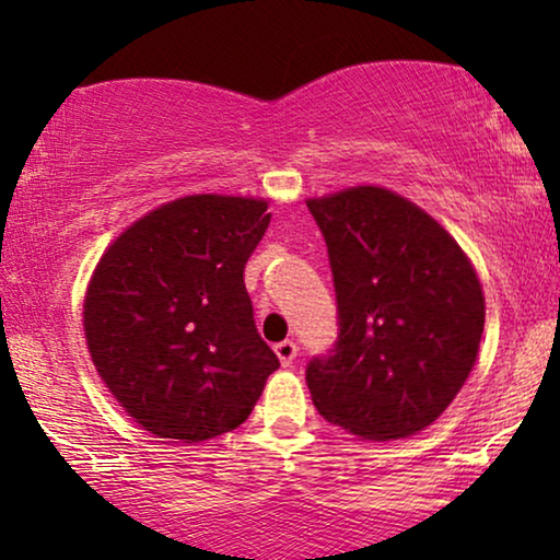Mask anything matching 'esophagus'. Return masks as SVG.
<instances>
[{"mask_svg":"<svg viewBox=\"0 0 560 560\" xmlns=\"http://www.w3.org/2000/svg\"><path fill=\"white\" fill-rule=\"evenodd\" d=\"M275 354H278V359L282 362V366H290L293 364V359L298 354V347L290 339L275 343Z\"/></svg>","mask_w":560,"mask_h":560,"instance_id":"obj_1","label":"esophagus"}]
</instances>
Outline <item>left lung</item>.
<instances>
[{
    "instance_id": "1",
    "label": "left lung",
    "mask_w": 560,
    "mask_h": 560,
    "mask_svg": "<svg viewBox=\"0 0 560 560\" xmlns=\"http://www.w3.org/2000/svg\"><path fill=\"white\" fill-rule=\"evenodd\" d=\"M326 240L339 336L305 366L328 423L372 441L431 425L469 377L485 295L439 221L393 190L359 186L311 198Z\"/></svg>"
}]
</instances>
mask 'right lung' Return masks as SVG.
<instances>
[{"label":"right lung","instance_id":"obj_1","mask_svg":"<svg viewBox=\"0 0 560 560\" xmlns=\"http://www.w3.org/2000/svg\"><path fill=\"white\" fill-rule=\"evenodd\" d=\"M267 226V201L186 196L129 226L96 265L83 303L91 359L158 439L234 431L280 366L244 288Z\"/></svg>","mask_w":560,"mask_h":560}]
</instances>
